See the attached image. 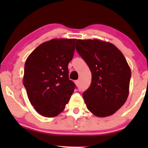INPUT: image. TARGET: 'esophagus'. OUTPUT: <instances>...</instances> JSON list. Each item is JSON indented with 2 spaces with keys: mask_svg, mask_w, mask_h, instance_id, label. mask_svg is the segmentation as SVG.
Returning a JSON list of instances; mask_svg holds the SVG:
<instances>
[{
  "mask_svg": "<svg viewBox=\"0 0 148 148\" xmlns=\"http://www.w3.org/2000/svg\"><path fill=\"white\" fill-rule=\"evenodd\" d=\"M75 84L77 85V86H79V80H76Z\"/></svg>",
  "mask_w": 148,
  "mask_h": 148,
  "instance_id": "esophagus-1",
  "label": "esophagus"
}]
</instances>
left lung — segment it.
Instances as JSON below:
<instances>
[{"label":"left lung","mask_w":148,"mask_h":148,"mask_svg":"<svg viewBox=\"0 0 148 148\" xmlns=\"http://www.w3.org/2000/svg\"><path fill=\"white\" fill-rule=\"evenodd\" d=\"M76 49L89 66L92 83L83 93L88 110L98 117L112 115L129 95L131 70L114 44L95 39H77Z\"/></svg>","instance_id":"8db88e82"}]
</instances>
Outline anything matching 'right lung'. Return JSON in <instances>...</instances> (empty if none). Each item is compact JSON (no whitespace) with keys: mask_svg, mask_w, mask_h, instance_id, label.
<instances>
[{"mask_svg":"<svg viewBox=\"0 0 148 148\" xmlns=\"http://www.w3.org/2000/svg\"><path fill=\"white\" fill-rule=\"evenodd\" d=\"M75 38H53L36 48L25 63L23 84L30 102L41 115L53 117L65 109L75 84L69 79L68 64Z\"/></svg>","mask_w":148,"mask_h":148,"instance_id":"1","label":"right lung"}]
</instances>
